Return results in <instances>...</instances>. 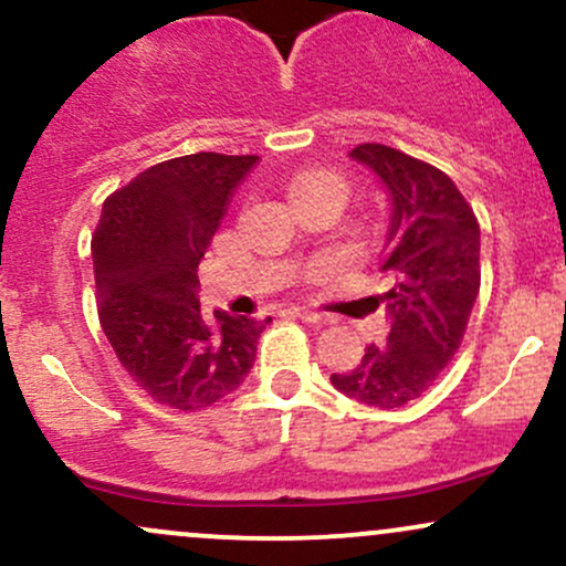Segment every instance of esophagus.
I'll return each mask as SVG.
<instances>
[{"instance_id":"obj_1","label":"esophagus","mask_w":566,"mask_h":566,"mask_svg":"<svg viewBox=\"0 0 566 566\" xmlns=\"http://www.w3.org/2000/svg\"><path fill=\"white\" fill-rule=\"evenodd\" d=\"M292 314L301 316V319L308 324H327L329 322L327 316L319 314V311H311V308H305V305H295V308H292Z\"/></svg>"}]
</instances>
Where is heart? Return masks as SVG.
I'll return each mask as SVG.
<instances>
[{"mask_svg":"<svg viewBox=\"0 0 566 566\" xmlns=\"http://www.w3.org/2000/svg\"><path fill=\"white\" fill-rule=\"evenodd\" d=\"M327 184H340V178L333 172H305V175H301V178H295V184H292V197H297V193H303V191H311V188L327 186Z\"/></svg>","mask_w":566,"mask_h":566,"instance_id":"b5f03b06","label":"heart"}]
</instances>
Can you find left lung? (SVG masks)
Returning <instances> with one entry per match:
<instances>
[{
  "label": "left lung",
  "mask_w": 566,
  "mask_h": 566,
  "mask_svg": "<svg viewBox=\"0 0 566 566\" xmlns=\"http://www.w3.org/2000/svg\"><path fill=\"white\" fill-rule=\"evenodd\" d=\"M380 178L391 201L380 274L391 290L378 297L391 319L380 346L359 367L329 375L361 405L394 409L418 399L458 354L482 284L479 223L458 186L433 165L380 143L350 151Z\"/></svg>",
  "instance_id": "8db88e82"
}]
</instances>
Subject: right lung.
Listing matches in <instances>:
<instances>
[{
	"mask_svg": "<svg viewBox=\"0 0 566 566\" xmlns=\"http://www.w3.org/2000/svg\"><path fill=\"white\" fill-rule=\"evenodd\" d=\"M258 157L188 154L148 167L103 201L93 233L101 327L159 405L201 409L242 386L271 322L205 314L199 261Z\"/></svg>",
	"mask_w": 566,
	"mask_h": 566,
	"instance_id": "right-lung-1",
	"label": "right lung"
}]
</instances>
